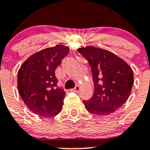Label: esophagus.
Masks as SVG:
<instances>
[{
    "instance_id": "34e87169",
    "label": "esophagus",
    "mask_w": 150,
    "mask_h": 150,
    "mask_svg": "<svg viewBox=\"0 0 150 150\" xmlns=\"http://www.w3.org/2000/svg\"><path fill=\"white\" fill-rule=\"evenodd\" d=\"M80 89H81V87H80V86H78V85H77V86H75V87L73 89H72V91L75 92H78L80 91Z\"/></svg>"
}]
</instances>
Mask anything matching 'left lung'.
Instances as JSON below:
<instances>
[{"instance_id":"obj_1","label":"left lung","mask_w":150,"mask_h":150,"mask_svg":"<svg viewBox=\"0 0 150 150\" xmlns=\"http://www.w3.org/2000/svg\"><path fill=\"white\" fill-rule=\"evenodd\" d=\"M89 62L94 83V94L83 100L92 114L107 115L115 112L128 99L134 82L132 68L114 53L86 47L78 49Z\"/></svg>"}]
</instances>
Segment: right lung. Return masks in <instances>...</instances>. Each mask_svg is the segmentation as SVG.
<instances>
[{"instance_id":"1","label":"right lung","mask_w":150,"mask_h":150,"mask_svg":"<svg viewBox=\"0 0 150 150\" xmlns=\"http://www.w3.org/2000/svg\"><path fill=\"white\" fill-rule=\"evenodd\" d=\"M69 52L57 45L31 55L18 73V89L26 107L41 117H50L61 112L66 92L58 86L54 71Z\"/></svg>"}]
</instances>
